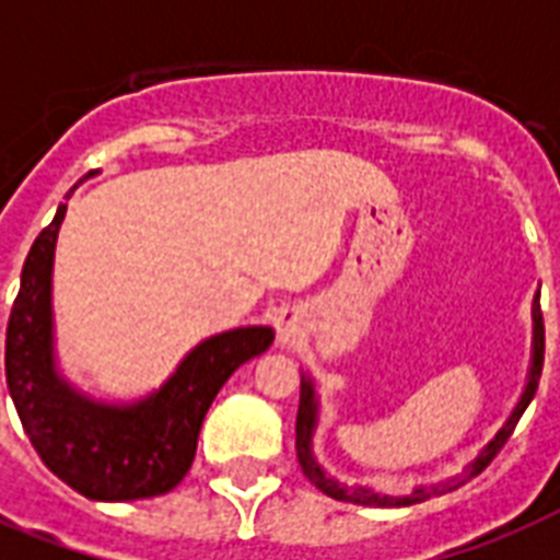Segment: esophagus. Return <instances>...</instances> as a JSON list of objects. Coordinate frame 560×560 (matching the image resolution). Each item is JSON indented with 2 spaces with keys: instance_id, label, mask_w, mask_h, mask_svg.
Here are the masks:
<instances>
[{
  "instance_id": "34e87169",
  "label": "esophagus",
  "mask_w": 560,
  "mask_h": 560,
  "mask_svg": "<svg viewBox=\"0 0 560 560\" xmlns=\"http://www.w3.org/2000/svg\"><path fill=\"white\" fill-rule=\"evenodd\" d=\"M276 334H279L281 349H293L302 340V316L296 307H281L276 314Z\"/></svg>"
}]
</instances>
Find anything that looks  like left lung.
Masks as SVG:
<instances>
[{
    "mask_svg": "<svg viewBox=\"0 0 560 560\" xmlns=\"http://www.w3.org/2000/svg\"><path fill=\"white\" fill-rule=\"evenodd\" d=\"M540 372H544V314H540V299L535 296L532 302V360H529V374H526V386H523L521 400L514 404L512 416L505 418V424L494 433V439L482 447V451L474 456V459L462 468V474L456 477H447L442 482H430V486H416L407 494H386V491H374L369 486H342L334 477H328V470L316 462L314 456V433L316 424H319V395H316L314 381L302 372V392H299V416H296V456L299 465H302V474H305L311 482H314L323 494L334 497V500H342V503H354V505H372V509H404V505H416L424 503L430 497L447 494L453 488L465 486L468 479H474L477 474L491 465L500 447L509 442V435L514 433V427L521 421V416L526 412V407L535 398L538 392Z\"/></svg>",
    "mask_w": 560,
    "mask_h": 560,
    "instance_id": "obj_1",
    "label": "left lung"
}]
</instances>
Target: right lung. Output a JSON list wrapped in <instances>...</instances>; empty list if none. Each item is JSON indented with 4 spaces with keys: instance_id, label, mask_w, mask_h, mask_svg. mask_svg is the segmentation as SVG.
Listing matches in <instances>:
<instances>
[{
    "instance_id": "right-lung-1",
    "label": "right lung",
    "mask_w": 560,
    "mask_h": 560,
    "mask_svg": "<svg viewBox=\"0 0 560 560\" xmlns=\"http://www.w3.org/2000/svg\"><path fill=\"white\" fill-rule=\"evenodd\" d=\"M63 218L60 202L22 264L4 337L13 407L39 459L78 494L104 503L168 494L191 468L202 418L220 386L270 349L276 334L267 325L214 334L179 360L160 389L130 404L83 395L60 374L55 354L51 267Z\"/></svg>"
}]
</instances>
